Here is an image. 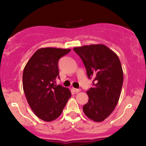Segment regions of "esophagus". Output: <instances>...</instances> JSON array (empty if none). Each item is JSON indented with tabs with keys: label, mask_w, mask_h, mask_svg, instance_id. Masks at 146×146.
<instances>
[{
	"label": "esophagus",
	"mask_w": 146,
	"mask_h": 146,
	"mask_svg": "<svg viewBox=\"0 0 146 146\" xmlns=\"http://www.w3.org/2000/svg\"><path fill=\"white\" fill-rule=\"evenodd\" d=\"M72 90H73V91H74L75 93H79V92H80V90H81L80 89V88H72Z\"/></svg>",
	"instance_id": "esophagus-1"
}]
</instances>
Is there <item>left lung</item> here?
Here are the masks:
<instances>
[{"label": "left lung", "instance_id": "left-lung-1", "mask_svg": "<svg viewBox=\"0 0 146 146\" xmlns=\"http://www.w3.org/2000/svg\"><path fill=\"white\" fill-rule=\"evenodd\" d=\"M73 50L82 60L88 78L93 79V87L86 92L88 101L83 106L84 113L93 121H104L113 113L121 95V62L104 44L85 45Z\"/></svg>", "mask_w": 146, "mask_h": 146}]
</instances>
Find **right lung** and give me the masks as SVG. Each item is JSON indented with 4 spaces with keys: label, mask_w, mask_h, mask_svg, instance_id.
<instances>
[{
    "label": "right lung",
    "mask_w": 146,
    "mask_h": 146,
    "mask_svg": "<svg viewBox=\"0 0 146 146\" xmlns=\"http://www.w3.org/2000/svg\"><path fill=\"white\" fill-rule=\"evenodd\" d=\"M71 49L41 48L25 65L23 74V90L35 115L45 121L58 118L71 98L67 88L55 85L59 78L58 61Z\"/></svg>",
    "instance_id": "add662e5"
}]
</instances>
